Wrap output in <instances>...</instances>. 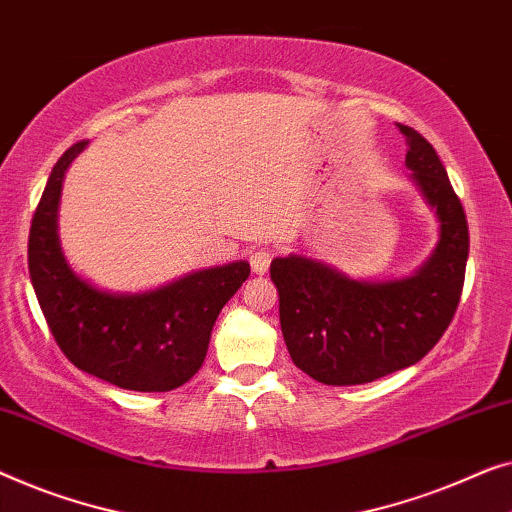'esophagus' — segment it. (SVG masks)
I'll use <instances>...</instances> for the list:
<instances>
[{"mask_svg":"<svg viewBox=\"0 0 512 512\" xmlns=\"http://www.w3.org/2000/svg\"><path fill=\"white\" fill-rule=\"evenodd\" d=\"M272 263V251L270 249H254L249 254V265L256 274H265Z\"/></svg>","mask_w":512,"mask_h":512,"instance_id":"esophagus-1","label":"esophagus"}]
</instances>
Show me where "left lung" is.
Listing matches in <instances>:
<instances>
[{
    "label": "left lung",
    "mask_w": 512,
    "mask_h": 512,
    "mask_svg": "<svg viewBox=\"0 0 512 512\" xmlns=\"http://www.w3.org/2000/svg\"><path fill=\"white\" fill-rule=\"evenodd\" d=\"M406 138V166L441 221V242L406 279L353 281L302 256L274 258L279 323L288 353L311 379L360 385L416 365L453 321L462 298L469 226L439 154L416 129Z\"/></svg>",
    "instance_id": "left-lung-1"
}]
</instances>
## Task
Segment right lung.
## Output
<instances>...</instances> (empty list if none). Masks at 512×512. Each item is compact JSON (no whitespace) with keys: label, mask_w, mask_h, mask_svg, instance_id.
<instances>
[{"label":"right lung","mask_w":512,"mask_h":512,"mask_svg":"<svg viewBox=\"0 0 512 512\" xmlns=\"http://www.w3.org/2000/svg\"><path fill=\"white\" fill-rule=\"evenodd\" d=\"M71 145L53 168L32 226L29 277L57 346L83 372L138 392L180 388L201 369L221 307L249 277V263L194 272L159 291L110 295L73 274L57 242L64 170L83 150Z\"/></svg>","instance_id":"right-lung-1"}]
</instances>
